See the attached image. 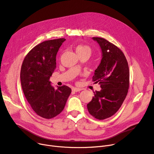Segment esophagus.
<instances>
[{
    "label": "esophagus",
    "instance_id": "esophagus-1",
    "mask_svg": "<svg viewBox=\"0 0 154 154\" xmlns=\"http://www.w3.org/2000/svg\"><path fill=\"white\" fill-rule=\"evenodd\" d=\"M82 89L81 88H76V87H73L72 88V91H74V92H79V91H81Z\"/></svg>",
    "mask_w": 154,
    "mask_h": 154
}]
</instances>
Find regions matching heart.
Returning <instances> with one entry per match:
<instances>
[{
	"instance_id": "obj_1",
	"label": "heart",
	"mask_w": 154,
	"mask_h": 154,
	"mask_svg": "<svg viewBox=\"0 0 154 154\" xmlns=\"http://www.w3.org/2000/svg\"><path fill=\"white\" fill-rule=\"evenodd\" d=\"M76 52L79 55L82 54H87L90 55L92 53V48L91 47L87 45H78L75 47Z\"/></svg>"
}]
</instances>
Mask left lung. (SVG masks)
I'll return each instance as SVG.
<instances>
[{
	"instance_id": "1",
	"label": "left lung",
	"mask_w": 154,
	"mask_h": 154,
	"mask_svg": "<svg viewBox=\"0 0 154 154\" xmlns=\"http://www.w3.org/2000/svg\"><path fill=\"white\" fill-rule=\"evenodd\" d=\"M102 51V59L92 77L100 85L101 91H95L87 109L95 119L110 117L119 110L128 93L129 69L125 57L119 48L101 37H92Z\"/></svg>"
}]
</instances>
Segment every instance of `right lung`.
<instances>
[{"label":"right lung","mask_w":154,"mask_h":154,"mask_svg":"<svg viewBox=\"0 0 154 154\" xmlns=\"http://www.w3.org/2000/svg\"><path fill=\"white\" fill-rule=\"evenodd\" d=\"M65 38L46 40L27 54L20 70L22 91L30 107L41 117L50 119L63 110L71 88L51 85L49 81L56 68V55Z\"/></svg>","instance_id":"obj_1"}]
</instances>
